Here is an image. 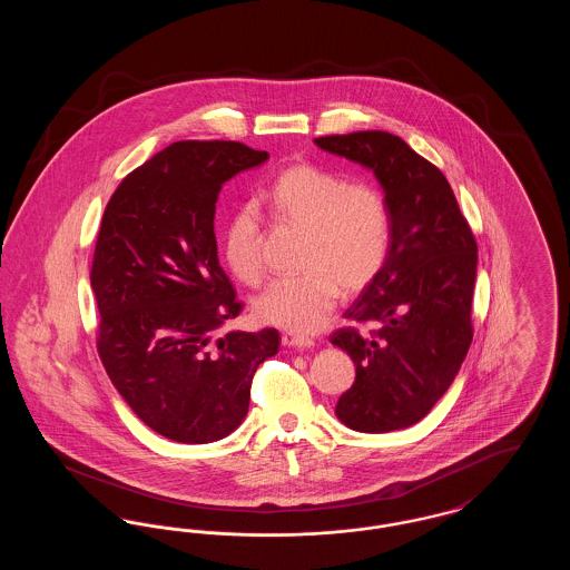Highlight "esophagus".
Returning a JSON list of instances; mask_svg holds the SVG:
<instances>
[{"label": "esophagus", "instance_id": "34e87169", "mask_svg": "<svg viewBox=\"0 0 570 570\" xmlns=\"http://www.w3.org/2000/svg\"><path fill=\"white\" fill-rule=\"evenodd\" d=\"M282 344L288 346V348L303 351V348H312V346H314V340H312V337H303V335H295V333H284V335H282Z\"/></svg>", "mask_w": 570, "mask_h": 570}]
</instances>
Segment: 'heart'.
I'll use <instances>...</instances> for the list:
<instances>
[{
    "label": "heart",
    "mask_w": 570,
    "mask_h": 570,
    "mask_svg": "<svg viewBox=\"0 0 570 570\" xmlns=\"http://www.w3.org/2000/svg\"><path fill=\"white\" fill-rule=\"evenodd\" d=\"M267 203L275 216L303 228L305 273L269 284L254 301V314L291 333H314L325 325L340 288L358 293L384 267L391 244L386 200L367 181H346L323 166L295 164L277 175ZM222 249L242 282L263 279V219L256 207L244 205L233 214Z\"/></svg>",
    "instance_id": "obj_1"
}]
</instances>
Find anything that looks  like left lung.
<instances>
[{
  "instance_id": "left-lung-1",
  "label": "left lung",
  "mask_w": 570,
  "mask_h": 570,
  "mask_svg": "<svg viewBox=\"0 0 570 570\" xmlns=\"http://www.w3.org/2000/svg\"><path fill=\"white\" fill-rule=\"evenodd\" d=\"M314 142L372 168L391 216L384 267L344 314L374 328L331 335L356 365L335 414L365 434L404 430L446 393L472 344L479 247L442 170L400 136L367 130Z\"/></svg>"
}]
</instances>
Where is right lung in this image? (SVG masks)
Masks as SVG:
<instances>
[{
    "mask_svg": "<svg viewBox=\"0 0 570 570\" xmlns=\"http://www.w3.org/2000/svg\"><path fill=\"white\" fill-rule=\"evenodd\" d=\"M269 158L235 140H179L121 179L91 263L98 354L119 395L154 432L216 442L247 414L258 365L279 333L219 326L244 303L217 261V196Z\"/></svg>",
    "mask_w": 570,
    "mask_h": 570,
    "instance_id": "add662e5",
    "label": "right lung"
}]
</instances>
